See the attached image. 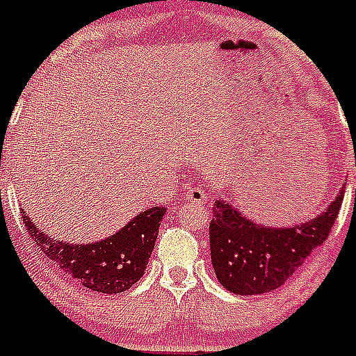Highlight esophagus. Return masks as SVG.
<instances>
[{"instance_id":"1","label":"esophagus","mask_w":356,"mask_h":356,"mask_svg":"<svg viewBox=\"0 0 356 356\" xmlns=\"http://www.w3.org/2000/svg\"><path fill=\"white\" fill-rule=\"evenodd\" d=\"M182 197H184V200H189V202H193V204H200V205H204L205 202H207V195H205L204 189L200 188L188 189Z\"/></svg>"}]
</instances>
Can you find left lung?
<instances>
[{"label": "left lung", "instance_id": "8db88e82", "mask_svg": "<svg viewBox=\"0 0 356 356\" xmlns=\"http://www.w3.org/2000/svg\"><path fill=\"white\" fill-rule=\"evenodd\" d=\"M343 198L344 184L323 214L290 228L258 227L225 200H216L209 241L219 283L237 295H261L283 286L327 241Z\"/></svg>", "mask_w": 356, "mask_h": 356}]
</instances>
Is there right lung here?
I'll return each mask as SVG.
<instances>
[{"instance_id":"obj_1","label":"right lung","mask_w":356,"mask_h":356,"mask_svg":"<svg viewBox=\"0 0 356 356\" xmlns=\"http://www.w3.org/2000/svg\"><path fill=\"white\" fill-rule=\"evenodd\" d=\"M165 212V207L147 209L112 237L84 245L47 237L26 212L22 223L36 248L66 275L89 290L112 295L126 291L144 275Z\"/></svg>"}]
</instances>
